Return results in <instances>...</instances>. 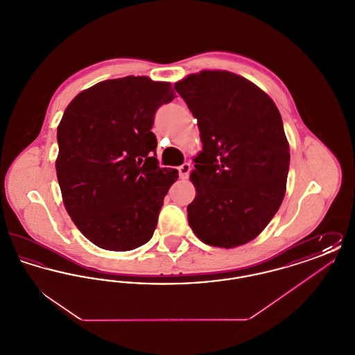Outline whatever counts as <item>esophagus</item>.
I'll use <instances>...</instances> for the list:
<instances>
[{"label":"esophagus","instance_id":"obj_1","mask_svg":"<svg viewBox=\"0 0 355 355\" xmlns=\"http://www.w3.org/2000/svg\"><path fill=\"white\" fill-rule=\"evenodd\" d=\"M190 170H191V166H190V164H182L180 168H178V171H180V177L182 178V180H186L187 177H189V174H190Z\"/></svg>","mask_w":355,"mask_h":355}]
</instances>
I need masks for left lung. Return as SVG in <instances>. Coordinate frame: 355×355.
<instances>
[{"instance_id": "left-lung-1", "label": "left lung", "mask_w": 355, "mask_h": 355, "mask_svg": "<svg viewBox=\"0 0 355 355\" xmlns=\"http://www.w3.org/2000/svg\"><path fill=\"white\" fill-rule=\"evenodd\" d=\"M197 119L202 152L187 220L203 243L236 248L272 220L286 193L290 150L278 107L249 80L202 70L174 85Z\"/></svg>"}]
</instances>
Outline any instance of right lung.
<instances>
[{"mask_svg":"<svg viewBox=\"0 0 355 355\" xmlns=\"http://www.w3.org/2000/svg\"><path fill=\"white\" fill-rule=\"evenodd\" d=\"M175 97L169 83L106 80L70 102L57 129L55 170L65 209L96 246L128 252L150 241L178 170L159 168L152 130Z\"/></svg>","mask_w":355,"mask_h":355,"instance_id":"1","label":"right lung"}]
</instances>
